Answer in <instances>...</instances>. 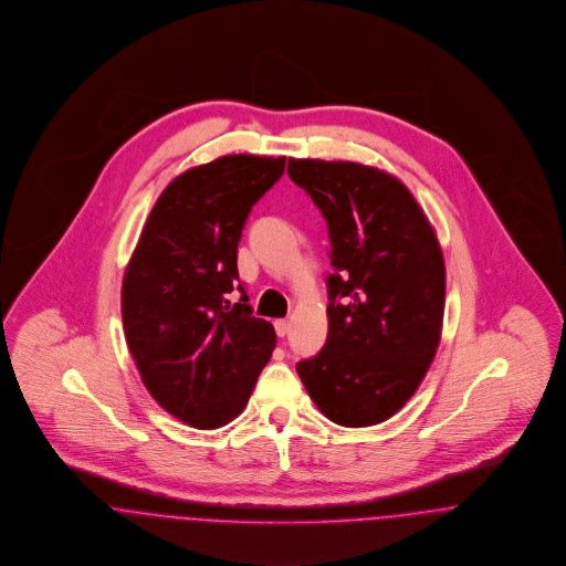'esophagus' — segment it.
Instances as JSON below:
<instances>
[{
    "label": "esophagus",
    "instance_id": "obj_1",
    "mask_svg": "<svg viewBox=\"0 0 566 566\" xmlns=\"http://www.w3.org/2000/svg\"><path fill=\"white\" fill-rule=\"evenodd\" d=\"M274 329H276V334L283 338V336L290 332V322H287V319H276V322H274Z\"/></svg>",
    "mask_w": 566,
    "mask_h": 566
}]
</instances>
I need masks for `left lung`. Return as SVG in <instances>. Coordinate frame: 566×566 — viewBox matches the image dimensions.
Listing matches in <instances>:
<instances>
[{
	"label": "left lung",
	"mask_w": 566,
	"mask_h": 566,
	"mask_svg": "<svg viewBox=\"0 0 566 566\" xmlns=\"http://www.w3.org/2000/svg\"><path fill=\"white\" fill-rule=\"evenodd\" d=\"M329 232L327 340L297 377L324 416L381 423L416 394L443 329L446 262L413 193L356 161L290 159Z\"/></svg>",
	"instance_id": "left-lung-1"
}]
</instances>
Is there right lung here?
Listing matches in <instances>:
<instances>
[{"label":"right lung","mask_w":566,"mask_h":566,"mask_svg":"<svg viewBox=\"0 0 566 566\" xmlns=\"http://www.w3.org/2000/svg\"><path fill=\"white\" fill-rule=\"evenodd\" d=\"M285 157L223 155L172 180L150 210L120 290L129 354L161 409L210 430L244 409L276 345L239 283V242ZM239 289L237 305L227 294Z\"/></svg>","instance_id":"1"}]
</instances>
